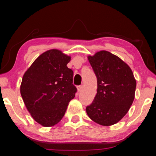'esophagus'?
I'll return each mask as SVG.
<instances>
[{"instance_id":"1","label":"esophagus","mask_w":156,"mask_h":156,"mask_svg":"<svg viewBox=\"0 0 156 156\" xmlns=\"http://www.w3.org/2000/svg\"><path fill=\"white\" fill-rule=\"evenodd\" d=\"M82 89H83V86H82V85L77 87V89H78V91H80L82 90Z\"/></svg>"}]
</instances>
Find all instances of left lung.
<instances>
[{
    "label": "left lung",
    "instance_id": "1",
    "mask_svg": "<svg viewBox=\"0 0 156 156\" xmlns=\"http://www.w3.org/2000/svg\"><path fill=\"white\" fill-rule=\"evenodd\" d=\"M97 78V94L87 113L95 122L111 126L122 119L133 103L136 80L129 66L107 51L88 56Z\"/></svg>",
    "mask_w": 156,
    "mask_h": 156
}]
</instances>
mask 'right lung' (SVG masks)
<instances>
[{
  "label": "right lung",
  "instance_id": "right-lung-1",
  "mask_svg": "<svg viewBox=\"0 0 156 156\" xmlns=\"http://www.w3.org/2000/svg\"><path fill=\"white\" fill-rule=\"evenodd\" d=\"M70 60L60 50L50 49L37 58L23 76L20 94L25 107L45 127L61 120L77 91L73 71L67 66Z\"/></svg>",
  "mask_w": 156,
  "mask_h": 156
}]
</instances>
